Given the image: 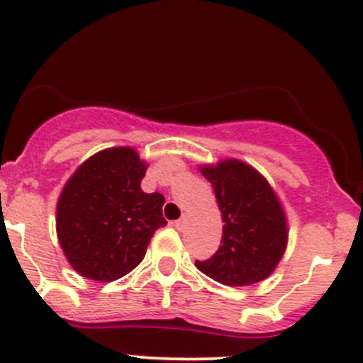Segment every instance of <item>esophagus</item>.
Instances as JSON below:
<instances>
[{
  "instance_id": "obj_1",
  "label": "esophagus",
  "mask_w": 363,
  "mask_h": 363,
  "mask_svg": "<svg viewBox=\"0 0 363 363\" xmlns=\"http://www.w3.org/2000/svg\"><path fill=\"white\" fill-rule=\"evenodd\" d=\"M186 219L181 218V219H175V221H172V226H175L177 230H182V226H184Z\"/></svg>"
}]
</instances>
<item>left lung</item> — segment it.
Returning a JSON list of instances; mask_svg holds the SVG:
<instances>
[{
    "label": "left lung",
    "mask_w": 363,
    "mask_h": 363,
    "mask_svg": "<svg viewBox=\"0 0 363 363\" xmlns=\"http://www.w3.org/2000/svg\"><path fill=\"white\" fill-rule=\"evenodd\" d=\"M223 216L219 250L195 265L226 286H250L269 277L288 242L286 216L259 172L239 160L200 167Z\"/></svg>",
    "instance_id": "8db88e82"
}]
</instances>
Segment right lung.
Segmentation results:
<instances>
[{
	"instance_id": "right-lung-1",
	"label": "right lung",
	"mask_w": 363,
	"mask_h": 363,
	"mask_svg": "<svg viewBox=\"0 0 363 363\" xmlns=\"http://www.w3.org/2000/svg\"><path fill=\"white\" fill-rule=\"evenodd\" d=\"M147 164L131 147H112L84 161L57 202L56 230L69 265L82 277L111 281L144 259L151 237L167 225L161 193H144Z\"/></svg>"
}]
</instances>
